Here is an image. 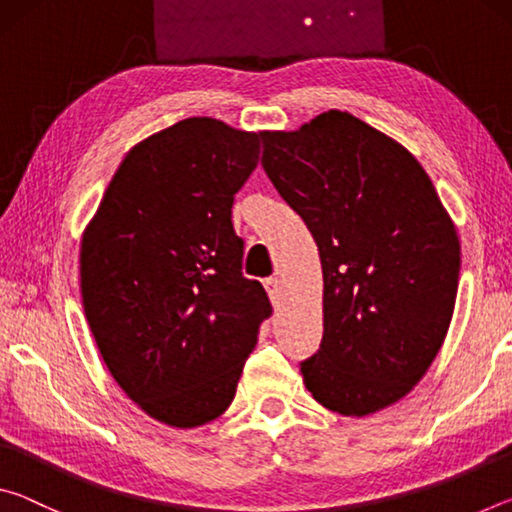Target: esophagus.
Instances as JSON below:
<instances>
[{
  "mask_svg": "<svg viewBox=\"0 0 512 512\" xmlns=\"http://www.w3.org/2000/svg\"><path fill=\"white\" fill-rule=\"evenodd\" d=\"M264 287H266V293H268V298H271V302L273 305H277V302H280V280H277V277H268V280H264Z\"/></svg>",
  "mask_w": 512,
  "mask_h": 512,
  "instance_id": "34e87169",
  "label": "esophagus"
}]
</instances>
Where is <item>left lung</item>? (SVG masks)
<instances>
[{
  "instance_id": "8db88e82",
  "label": "left lung",
  "mask_w": 512,
  "mask_h": 512,
  "mask_svg": "<svg viewBox=\"0 0 512 512\" xmlns=\"http://www.w3.org/2000/svg\"><path fill=\"white\" fill-rule=\"evenodd\" d=\"M262 167L316 239L323 341L300 361L329 411L368 415L418 384L454 314L461 246L420 162L350 112L264 133Z\"/></svg>"
}]
</instances>
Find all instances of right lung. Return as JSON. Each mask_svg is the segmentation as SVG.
Wrapping results in <instances>:
<instances>
[{
	"instance_id": "1",
	"label": "right lung",
	"mask_w": 512,
	"mask_h": 512,
	"mask_svg": "<svg viewBox=\"0 0 512 512\" xmlns=\"http://www.w3.org/2000/svg\"><path fill=\"white\" fill-rule=\"evenodd\" d=\"M257 133L189 117L128 151L81 241L85 318L135 404L198 427L235 400L259 325L262 282L241 273L232 203L257 167Z\"/></svg>"
}]
</instances>
